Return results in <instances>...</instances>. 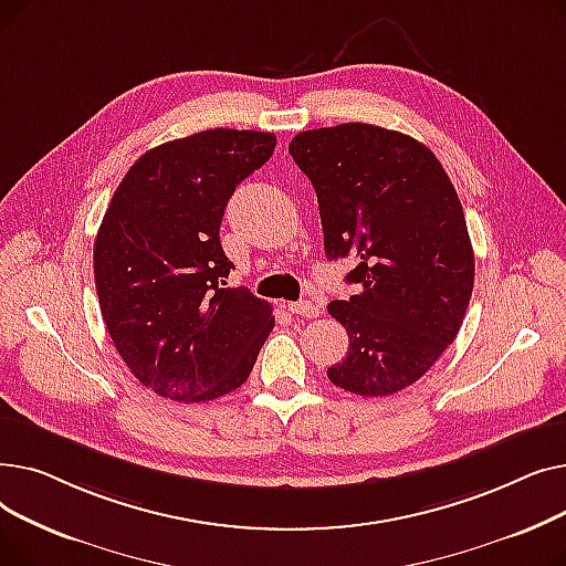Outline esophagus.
Listing matches in <instances>:
<instances>
[{"label": "esophagus", "mask_w": 566, "mask_h": 566, "mask_svg": "<svg viewBox=\"0 0 566 566\" xmlns=\"http://www.w3.org/2000/svg\"><path fill=\"white\" fill-rule=\"evenodd\" d=\"M291 314L295 316H305V318H316L321 314V307L314 301H301V303H291L289 305Z\"/></svg>", "instance_id": "34e87169"}]
</instances>
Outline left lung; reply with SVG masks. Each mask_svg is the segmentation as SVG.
<instances>
[{"instance_id":"left-lung-1","label":"left lung","mask_w":566,"mask_h":566,"mask_svg":"<svg viewBox=\"0 0 566 566\" xmlns=\"http://www.w3.org/2000/svg\"><path fill=\"white\" fill-rule=\"evenodd\" d=\"M289 154L312 181L328 259L353 256L337 388L388 397L422 378L463 323L474 254L459 195L422 142L371 124L298 133Z\"/></svg>"}]
</instances>
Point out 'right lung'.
I'll list each match as a JSON object with an SVG mask.
<instances>
[{
  "label": "right lung",
  "mask_w": 566,
  "mask_h": 566,
  "mask_svg": "<svg viewBox=\"0 0 566 566\" xmlns=\"http://www.w3.org/2000/svg\"><path fill=\"white\" fill-rule=\"evenodd\" d=\"M273 133L216 128L146 151L118 184L94 243L105 328L158 397L197 403L248 380L273 307L227 286L220 224L235 186L275 151Z\"/></svg>",
  "instance_id": "right-lung-1"
}]
</instances>
